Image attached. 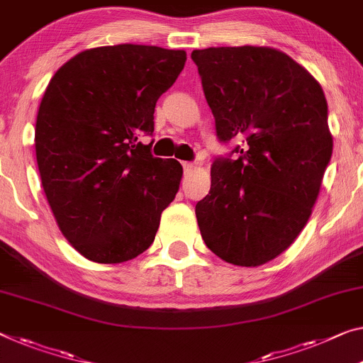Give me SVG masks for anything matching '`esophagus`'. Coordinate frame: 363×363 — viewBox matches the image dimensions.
<instances>
[{"instance_id":"34e87169","label":"esophagus","mask_w":363,"mask_h":363,"mask_svg":"<svg viewBox=\"0 0 363 363\" xmlns=\"http://www.w3.org/2000/svg\"><path fill=\"white\" fill-rule=\"evenodd\" d=\"M193 169H194V165L191 162H183V172H185V175L191 174Z\"/></svg>"}]
</instances>
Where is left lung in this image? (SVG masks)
<instances>
[{"instance_id": "obj_1", "label": "left lung", "mask_w": 363, "mask_h": 363, "mask_svg": "<svg viewBox=\"0 0 363 363\" xmlns=\"http://www.w3.org/2000/svg\"><path fill=\"white\" fill-rule=\"evenodd\" d=\"M220 143L240 141L211 167L196 219L206 247L227 263L259 266L302 232L333 154L325 92L269 47L194 50Z\"/></svg>"}]
</instances>
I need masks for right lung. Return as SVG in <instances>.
I'll return each mask as SVG.
<instances>
[{
    "label": "right lung",
    "instance_id": "right-lung-1",
    "mask_svg": "<svg viewBox=\"0 0 363 363\" xmlns=\"http://www.w3.org/2000/svg\"><path fill=\"white\" fill-rule=\"evenodd\" d=\"M186 61L183 50L121 43L86 50L55 72L38 108L42 186L66 240L113 264L152 245L183 169L150 154L154 108Z\"/></svg>",
    "mask_w": 363,
    "mask_h": 363
}]
</instances>
